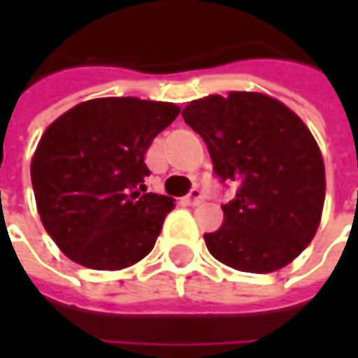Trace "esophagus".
I'll return each instance as SVG.
<instances>
[{
  "mask_svg": "<svg viewBox=\"0 0 358 358\" xmlns=\"http://www.w3.org/2000/svg\"><path fill=\"white\" fill-rule=\"evenodd\" d=\"M201 201H203V194L197 189V187H194V189L186 195L187 205H199Z\"/></svg>",
  "mask_w": 358,
  "mask_h": 358,
  "instance_id": "esophagus-1",
  "label": "esophagus"
}]
</instances>
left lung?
Returning <instances> with one entry per match:
<instances>
[{
	"mask_svg": "<svg viewBox=\"0 0 358 358\" xmlns=\"http://www.w3.org/2000/svg\"><path fill=\"white\" fill-rule=\"evenodd\" d=\"M201 136L222 180L240 184L222 205L224 224L205 234L209 253L230 268H284L315 238L326 172L320 148L289 107L259 92L195 99L182 110Z\"/></svg>",
	"mask_w": 358,
	"mask_h": 358,
	"instance_id": "1",
	"label": "left lung"
}]
</instances>
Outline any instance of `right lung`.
<instances>
[{
    "instance_id": "obj_1",
    "label": "right lung",
    "mask_w": 358,
    "mask_h": 358,
    "mask_svg": "<svg viewBox=\"0 0 358 358\" xmlns=\"http://www.w3.org/2000/svg\"><path fill=\"white\" fill-rule=\"evenodd\" d=\"M178 115L174 103L97 97L45 128L30 163L36 207L71 261L122 270L153 249L174 199L145 194L143 157Z\"/></svg>"
}]
</instances>
